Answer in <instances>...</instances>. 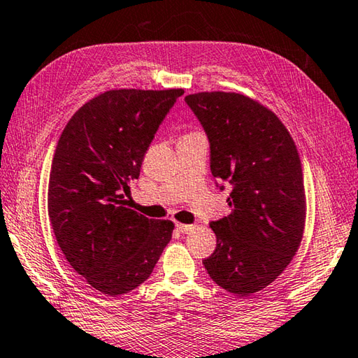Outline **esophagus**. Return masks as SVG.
<instances>
[{"mask_svg": "<svg viewBox=\"0 0 358 358\" xmlns=\"http://www.w3.org/2000/svg\"><path fill=\"white\" fill-rule=\"evenodd\" d=\"M177 229L180 231V233H183V234H186V233H191V231L194 229V225H186V223H178L177 222Z\"/></svg>", "mask_w": 358, "mask_h": 358, "instance_id": "34e87169", "label": "esophagus"}]
</instances>
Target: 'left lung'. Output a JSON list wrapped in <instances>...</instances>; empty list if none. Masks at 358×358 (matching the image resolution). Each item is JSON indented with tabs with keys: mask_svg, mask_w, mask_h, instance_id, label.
Masks as SVG:
<instances>
[{
	"mask_svg": "<svg viewBox=\"0 0 358 358\" xmlns=\"http://www.w3.org/2000/svg\"><path fill=\"white\" fill-rule=\"evenodd\" d=\"M211 143V172L233 185L231 214L211 223L217 245L203 261L213 281L237 296L265 289L303 241L306 191L295 141L270 108L233 91L185 97Z\"/></svg>",
	"mask_w": 358,
	"mask_h": 358,
	"instance_id": "8db88e82",
	"label": "left lung"
}]
</instances>
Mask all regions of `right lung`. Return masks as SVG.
<instances>
[{"label":"right lung","instance_id":"obj_1","mask_svg":"<svg viewBox=\"0 0 358 358\" xmlns=\"http://www.w3.org/2000/svg\"><path fill=\"white\" fill-rule=\"evenodd\" d=\"M171 90H108L83 103L55 147L48 215L69 265L96 290L119 296L152 275L172 239L171 220L125 206L147 149L173 102Z\"/></svg>","mask_w":358,"mask_h":358}]
</instances>
